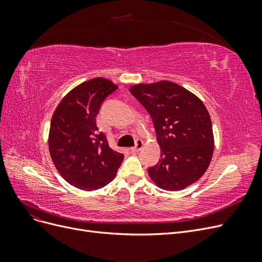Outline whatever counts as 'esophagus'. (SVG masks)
Segmentation results:
<instances>
[{
  "label": "esophagus",
  "mask_w": 262,
  "mask_h": 262,
  "mask_svg": "<svg viewBox=\"0 0 262 262\" xmlns=\"http://www.w3.org/2000/svg\"><path fill=\"white\" fill-rule=\"evenodd\" d=\"M143 147V141H142L141 139H137L136 140V145H134L133 147H131V150L133 153H137L139 152V150Z\"/></svg>",
  "instance_id": "esophagus-1"
}]
</instances>
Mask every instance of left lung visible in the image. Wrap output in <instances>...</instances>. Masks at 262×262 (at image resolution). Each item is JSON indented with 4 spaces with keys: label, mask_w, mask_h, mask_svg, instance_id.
<instances>
[{
    "label": "left lung",
    "mask_w": 262,
    "mask_h": 262,
    "mask_svg": "<svg viewBox=\"0 0 262 262\" xmlns=\"http://www.w3.org/2000/svg\"><path fill=\"white\" fill-rule=\"evenodd\" d=\"M130 93L152 118L161 160L148 167L161 189L178 191L199 180L213 155L211 118L195 95L169 81L139 84Z\"/></svg>",
    "instance_id": "obj_1"
}]
</instances>
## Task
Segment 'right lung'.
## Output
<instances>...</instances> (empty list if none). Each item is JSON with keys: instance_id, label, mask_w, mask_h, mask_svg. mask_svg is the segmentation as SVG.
<instances>
[{"instance_id": "right-lung-1", "label": "right lung", "mask_w": 262, "mask_h": 262, "mask_svg": "<svg viewBox=\"0 0 262 262\" xmlns=\"http://www.w3.org/2000/svg\"><path fill=\"white\" fill-rule=\"evenodd\" d=\"M118 86L96 77L82 83L61 100L51 119L49 150L60 175L70 185L91 191L108 185L123 161L99 132L96 116Z\"/></svg>"}]
</instances>
